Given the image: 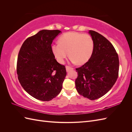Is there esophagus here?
<instances>
[{"mask_svg":"<svg viewBox=\"0 0 132 132\" xmlns=\"http://www.w3.org/2000/svg\"><path fill=\"white\" fill-rule=\"evenodd\" d=\"M65 68H66V70H67V71H69L70 70H71V69H73V68H71V67L68 66V65H66Z\"/></svg>","mask_w":132,"mask_h":132,"instance_id":"1","label":"esophagus"}]
</instances>
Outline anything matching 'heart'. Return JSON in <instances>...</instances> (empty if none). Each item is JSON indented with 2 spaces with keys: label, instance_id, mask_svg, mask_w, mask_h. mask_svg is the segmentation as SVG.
<instances>
[{
  "label": "heart",
  "instance_id": "1",
  "mask_svg": "<svg viewBox=\"0 0 132 132\" xmlns=\"http://www.w3.org/2000/svg\"><path fill=\"white\" fill-rule=\"evenodd\" d=\"M58 44H53L51 50L58 62L63 63L67 52L71 62L81 65L89 61L94 50V41L88 34L68 32L62 35Z\"/></svg>",
  "mask_w": 132,
  "mask_h": 132
}]
</instances>
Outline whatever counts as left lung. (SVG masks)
<instances>
[{
  "mask_svg": "<svg viewBox=\"0 0 132 132\" xmlns=\"http://www.w3.org/2000/svg\"><path fill=\"white\" fill-rule=\"evenodd\" d=\"M94 41L91 57L76 68L75 87L78 93L91 100L100 98L112 87L118 77L119 58L113 46L101 34L89 30Z\"/></svg>",
  "mask_w": 132,
  "mask_h": 132,
  "instance_id": "left-lung-1",
  "label": "left lung"
}]
</instances>
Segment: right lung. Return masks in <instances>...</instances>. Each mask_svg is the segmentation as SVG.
Returning <instances> with one entry per match:
<instances>
[{"instance_id": "add662e5", "label": "right lung", "mask_w": 132, "mask_h": 132, "mask_svg": "<svg viewBox=\"0 0 132 132\" xmlns=\"http://www.w3.org/2000/svg\"><path fill=\"white\" fill-rule=\"evenodd\" d=\"M61 32L43 30L27 38L19 51L16 72L22 87L34 98L50 101L59 94L67 74L51 50L53 40Z\"/></svg>"}]
</instances>
